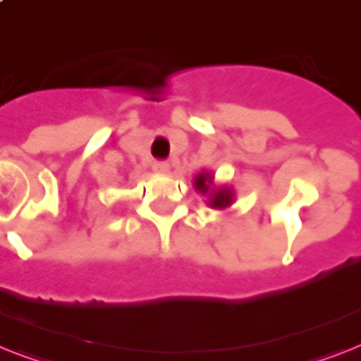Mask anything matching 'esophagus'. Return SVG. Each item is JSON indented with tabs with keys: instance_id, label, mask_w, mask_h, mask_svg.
Segmentation results:
<instances>
[{
	"instance_id": "34e87169",
	"label": "esophagus",
	"mask_w": 361,
	"mask_h": 361,
	"mask_svg": "<svg viewBox=\"0 0 361 361\" xmlns=\"http://www.w3.org/2000/svg\"><path fill=\"white\" fill-rule=\"evenodd\" d=\"M154 171L157 172V174H169V172H171V165H169L166 161H155Z\"/></svg>"
}]
</instances>
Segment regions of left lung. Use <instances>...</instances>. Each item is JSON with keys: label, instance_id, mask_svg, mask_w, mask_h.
Segmentation results:
<instances>
[{"label": "left lung", "instance_id": "1", "mask_svg": "<svg viewBox=\"0 0 361 361\" xmlns=\"http://www.w3.org/2000/svg\"><path fill=\"white\" fill-rule=\"evenodd\" d=\"M213 183L211 180V174H200L195 178V189L200 190L202 195H206L207 190H209V185ZM209 207H216V209H222V207H228L231 204V192L228 189L219 190L209 202Z\"/></svg>", "mask_w": 361, "mask_h": 361}]
</instances>
